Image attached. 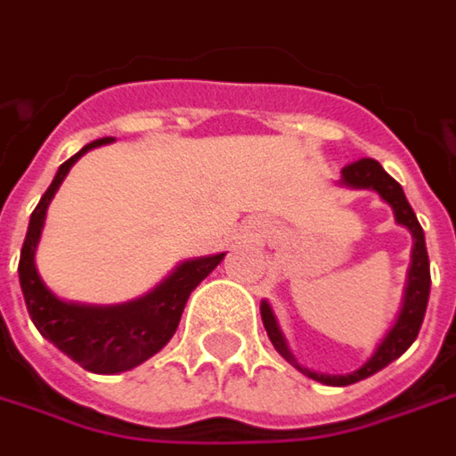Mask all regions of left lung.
I'll use <instances>...</instances> for the list:
<instances>
[{
  "instance_id": "obj_1",
  "label": "left lung",
  "mask_w": 456,
  "mask_h": 456,
  "mask_svg": "<svg viewBox=\"0 0 456 456\" xmlns=\"http://www.w3.org/2000/svg\"><path fill=\"white\" fill-rule=\"evenodd\" d=\"M342 183L352 186V189L378 191L383 196V201H387L393 207L395 222L403 224L413 234V255H411V270H408L406 298H403V308L398 314L395 327L387 331V337L383 339V345L378 346V352L357 372H352V375H319V372H311L306 367L298 365L296 357L288 349L286 339H283V331H281L275 316H273V308L263 301L260 314H263V324H265V331L267 337H270V342H273V346L296 370H301L311 380H319L324 386H352V383H360V380H365L370 375H375L378 370L390 365L393 360H398L408 346L413 345V339L419 337V329L424 324L426 304H428V288H431V270H428V252H426L424 229H421L416 214H413V208L408 204L401 183L395 178H390L386 170H383V166L378 160H372V158H360V160L345 166L342 168Z\"/></svg>"
}]
</instances>
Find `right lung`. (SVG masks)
<instances>
[{
	"instance_id": "1",
	"label": "right lung",
	"mask_w": 456,
	"mask_h": 456,
	"mask_svg": "<svg viewBox=\"0 0 456 456\" xmlns=\"http://www.w3.org/2000/svg\"><path fill=\"white\" fill-rule=\"evenodd\" d=\"M111 140L114 137L89 142L86 148L78 150L58 168L53 183L32 211L30 227H28L22 252H20V267H17L28 314H30L37 331L58 346L63 354H69L73 362H78L89 372H99V375L132 370L168 345V339L178 329L191 290L199 286L224 257V252H222V255H211V257L189 260V263L175 267V273L145 298L129 301L122 306H78V304L58 301L50 293L35 267V248H37V240L43 232L50 199L63 183L70 166L86 150L111 142Z\"/></svg>"
}]
</instances>
